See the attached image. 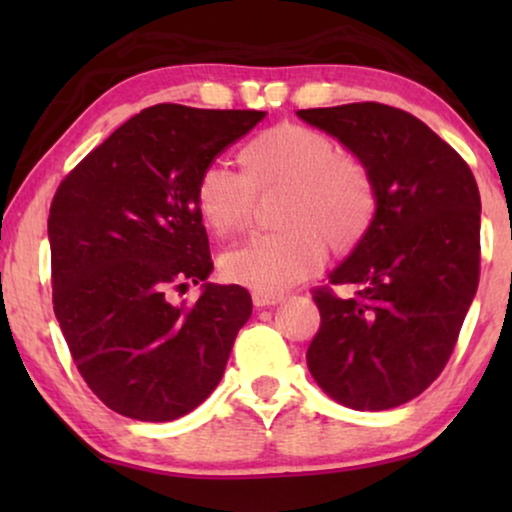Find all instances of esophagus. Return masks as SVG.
<instances>
[{
    "label": "esophagus",
    "instance_id": "34e87169",
    "mask_svg": "<svg viewBox=\"0 0 512 512\" xmlns=\"http://www.w3.org/2000/svg\"><path fill=\"white\" fill-rule=\"evenodd\" d=\"M251 300H254L256 307H272L277 303H282V296L279 293H263V291H254L251 293Z\"/></svg>",
    "mask_w": 512,
    "mask_h": 512
}]
</instances>
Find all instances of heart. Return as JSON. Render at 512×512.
<instances>
[{"mask_svg":"<svg viewBox=\"0 0 512 512\" xmlns=\"http://www.w3.org/2000/svg\"><path fill=\"white\" fill-rule=\"evenodd\" d=\"M242 172L223 163L202 167L195 205L216 235H235L254 219L258 193L286 188L284 230L249 237L221 258L230 282L279 293L312 277L328 244L349 254L366 242L380 216V186L361 153L340 149L331 132L307 123H277L240 149Z\"/></svg>","mask_w":512,"mask_h":512,"instance_id":"1","label":"heart"}]
</instances>
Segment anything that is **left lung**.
<instances>
[{"instance_id":"obj_1","label":"left lung","mask_w":512,"mask_h":512,"mask_svg":"<svg viewBox=\"0 0 512 512\" xmlns=\"http://www.w3.org/2000/svg\"><path fill=\"white\" fill-rule=\"evenodd\" d=\"M361 153L380 186L373 233L312 289L321 324L307 366L354 410H389L422 394L450 361L480 279V193L471 167L429 125L380 102L300 109Z\"/></svg>"}]
</instances>
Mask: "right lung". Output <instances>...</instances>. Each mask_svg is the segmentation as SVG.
<instances>
[{
    "label": "right lung",
    "mask_w": 512,
    "mask_h": 512,
    "mask_svg": "<svg viewBox=\"0 0 512 512\" xmlns=\"http://www.w3.org/2000/svg\"><path fill=\"white\" fill-rule=\"evenodd\" d=\"M265 111L156 104L95 146L60 181L48 212L53 310L90 391L118 415L172 422L205 401L251 317L244 286L212 272L195 205L202 167Z\"/></svg>",
    "instance_id": "1"
}]
</instances>
